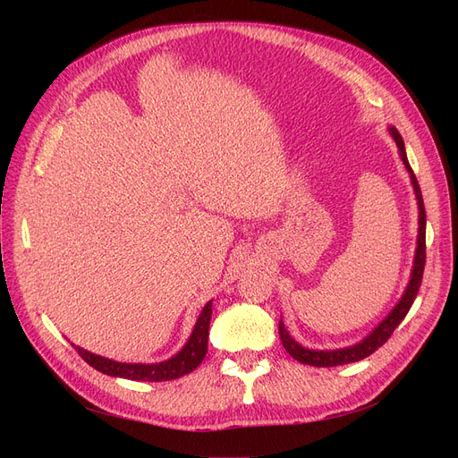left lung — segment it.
I'll return each instance as SVG.
<instances>
[{
    "instance_id": "left-lung-1",
    "label": "left lung",
    "mask_w": 458,
    "mask_h": 458,
    "mask_svg": "<svg viewBox=\"0 0 458 458\" xmlns=\"http://www.w3.org/2000/svg\"><path fill=\"white\" fill-rule=\"evenodd\" d=\"M388 133L394 137V140L397 144L399 157H401V161H403V165L406 168L408 176H411V183L414 187V195H416V200H418V242H416V252H414V261H412L411 280H408L401 299L392 308L390 314L384 318L366 335L364 340H360L358 344H352L349 347H340V349H308V347H302L299 342H295L292 338V334L287 332V328H285V325H284V321L280 318L278 334H280L282 345L295 360H299L301 364L316 366V368H334V366H344V364H351V362H360V360L368 358L378 347H382L384 344L388 342V338L394 334V330L399 327V323L408 314V310H411V306H412V302H414V299H416V295L420 292L421 278H423V269H425V225H427V215H425V206H423V197H421L420 183H418L416 174L412 173L411 163H408V157H406L403 137H401V133L397 131L395 126H388Z\"/></svg>"
}]
</instances>
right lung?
<instances>
[{
  "instance_id": "add662e5",
  "label": "right lung",
  "mask_w": 458,
  "mask_h": 458,
  "mask_svg": "<svg viewBox=\"0 0 458 458\" xmlns=\"http://www.w3.org/2000/svg\"><path fill=\"white\" fill-rule=\"evenodd\" d=\"M211 301L202 308L200 316L192 328L189 340L185 345L168 360L156 364H126L116 362V360L94 354L87 349H81L80 345H74L80 356L85 360L89 366L98 369L104 375L109 377H120L128 380H147V382H161V380H174L187 373H191L206 358L208 352V335H209V321H211Z\"/></svg>"
}]
</instances>
